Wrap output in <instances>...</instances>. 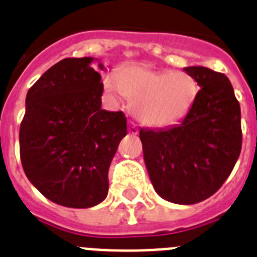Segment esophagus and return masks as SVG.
Returning a JSON list of instances; mask_svg holds the SVG:
<instances>
[{"mask_svg": "<svg viewBox=\"0 0 257 257\" xmlns=\"http://www.w3.org/2000/svg\"><path fill=\"white\" fill-rule=\"evenodd\" d=\"M128 131H129V133H131V135H137L138 133V126H137V124H136L135 121H129V128H128Z\"/></svg>", "mask_w": 257, "mask_h": 257, "instance_id": "esophagus-1", "label": "esophagus"}]
</instances>
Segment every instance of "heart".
Here are the masks:
<instances>
[{"instance_id": "obj_1", "label": "heart", "mask_w": 257, "mask_h": 257, "mask_svg": "<svg viewBox=\"0 0 257 257\" xmlns=\"http://www.w3.org/2000/svg\"><path fill=\"white\" fill-rule=\"evenodd\" d=\"M103 85L111 94H124L137 119L151 126H166L184 117L198 94L194 77L186 72L155 71L150 67H121L106 75Z\"/></svg>"}]
</instances>
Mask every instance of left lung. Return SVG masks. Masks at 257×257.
Returning a JSON list of instances; mask_svg holds the SVG:
<instances>
[{
  "mask_svg": "<svg viewBox=\"0 0 257 257\" xmlns=\"http://www.w3.org/2000/svg\"><path fill=\"white\" fill-rule=\"evenodd\" d=\"M199 91L180 124L141 129L150 180L162 198L177 204L207 199L230 176L242 149L240 106L224 73L186 67Z\"/></svg>",
  "mask_w": 257,
  "mask_h": 257,
  "instance_id": "obj_1",
  "label": "left lung"
}]
</instances>
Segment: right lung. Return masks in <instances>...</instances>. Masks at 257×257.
Masks as SVG:
<instances>
[{"label": "right lung", "mask_w": 257, "mask_h": 257, "mask_svg": "<svg viewBox=\"0 0 257 257\" xmlns=\"http://www.w3.org/2000/svg\"><path fill=\"white\" fill-rule=\"evenodd\" d=\"M91 61L66 58L50 67L27 93L19 131L28 180L70 208H89L106 198L108 168L128 133L122 111L101 108L103 82Z\"/></svg>", "instance_id": "add662e5"}]
</instances>
